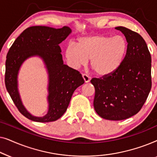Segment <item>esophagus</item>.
Listing matches in <instances>:
<instances>
[{"label":"esophagus","instance_id":"obj_1","mask_svg":"<svg viewBox=\"0 0 157 157\" xmlns=\"http://www.w3.org/2000/svg\"><path fill=\"white\" fill-rule=\"evenodd\" d=\"M82 77H83V80H84V82H85V83H88V82H89L90 81H91V77L89 76H88V75H86V74H82Z\"/></svg>","mask_w":157,"mask_h":157}]
</instances>
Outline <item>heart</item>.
I'll return each instance as SVG.
<instances>
[{
	"label": "heart",
	"instance_id": "b5f03b06",
	"mask_svg": "<svg viewBox=\"0 0 157 157\" xmlns=\"http://www.w3.org/2000/svg\"><path fill=\"white\" fill-rule=\"evenodd\" d=\"M128 51V42L124 36H88L78 38L77 45L71 43L65 49L68 65L78 68L87 63L99 76H108L117 71L123 63Z\"/></svg>",
	"mask_w": 157,
	"mask_h": 157
}]
</instances>
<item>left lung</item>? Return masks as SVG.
Masks as SVG:
<instances>
[{
  "mask_svg": "<svg viewBox=\"0 0 157 157\" xmlns=\"http://www.w3.org/2000/svg\"><path fill=\"white\" fill-rule=\"evenodd\" d=\"M125 36L128 51L124 61L113 74L92 78L95 88L94 106L103 119L119 121L136 114L151 88V58L144 38L136 32L115 28Z\"/></svg>",
  "mask_w": 157,
  "mask_h": 157,
  "instance_id": "1",
  "label": "left lung"
}]
</instances>
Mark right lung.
<instances>
[{"label":"right lung","mask_w":157,"mask_h":157,"mask_svg":"<svg viewBox=\"0 0 157 157\" xmlns=\"http://www.w3.org/2000/svg\"><path fill=\"white\" fill-rule=\"evenodd\" d=\"M71 33L67 26L53 29L32 26L23 31L8 51L6 61V89L19 111L36 122L54 121L67 109L75 90L84 83L78 71L63 63L59 44ZM38 57L44 62L48 74V111L44 117L32 115L22 104L18 91V74L27 59Z\"/></svg>","instance_id":"obj_1"}]
</instances>
